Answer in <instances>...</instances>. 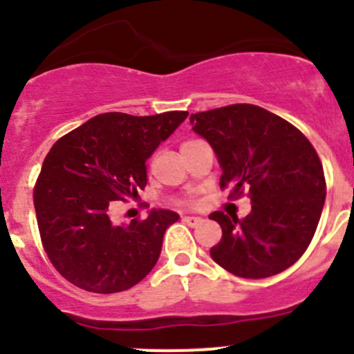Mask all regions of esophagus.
<instances>
[{
  "label": "esophagus",
  "instance_id": "34e87169",
  "mask_svg": "<svg viewBox=\"0 0 354 354\" xmlns=\"http://www.w3.org/2000/svg\"><path fill=\"white\" fill-rule=\"evenodd\" d=\"M183 222H184V224L191 225V227H194V225L201 224V218L200 217H191V215H184Z\"/></svg>",
  "mask_w": 354,
  "mask_h": 354
}]
</instances>
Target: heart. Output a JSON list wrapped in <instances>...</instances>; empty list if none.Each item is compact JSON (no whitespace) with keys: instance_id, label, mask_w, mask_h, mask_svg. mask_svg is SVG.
<instances>
[{"instance_id":"1","label":"heart","mask_w":354,"mask_h":354,"mask_svg":"<svg viewBox=\"0 0 354 354\" xmlns=\"http://www.w3.org/2000/svg\"><path fill=\"white\" fill-rule=\"evenodd\" d=\"M187 142H191V140H187ZM184 144H186V142H184ZM193 198H187V200H183V201H180V203H186V205H191V203H193Z\"/></svg>"}]
</instances>
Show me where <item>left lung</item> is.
I'll return each instance as SVG.
<instances>
[{
  "mask_svg": "<svg viewBox=\"0 0 354 354\" xmlns=\"http://www.w3.org/2000/svg\"><path fill=\"white\" fill-rule=\"evenodd\" d=\"M193 130L207 139L222 167L221 189L247 196L243 218L210 214L222 238L210 255L240 278H268L290 268L311 243L326 196L322 161L304 133L254 104H231L191 114Z\"/></svg>",
  "mask_w": 354,
  "mask_h": 354,
  "instance_id": "1",
  "label": "left lung"
}]
</instances>
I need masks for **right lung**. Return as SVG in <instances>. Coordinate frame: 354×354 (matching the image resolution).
Wrapping results in <instances>:
<instances>
[{"mask_svg":"<svg viewBox=\"0 0 354 354\" xmlns=\"http://www.w3.org/2000/svg\"><path fill=\"white\" fill-rule=\"evenodd\" d=\"M187 118V111L154 116L104 113L60 137L43 161L35 208L43 248L53 268L95 294L132 288L154 268L163 234L179 221L171 210L114 225V201L139 196L146 160Z\"/></svg>","mask_w":354,"mask_h":354,"instance_id":"obj_1","label":"right lung"}]
</instances>
